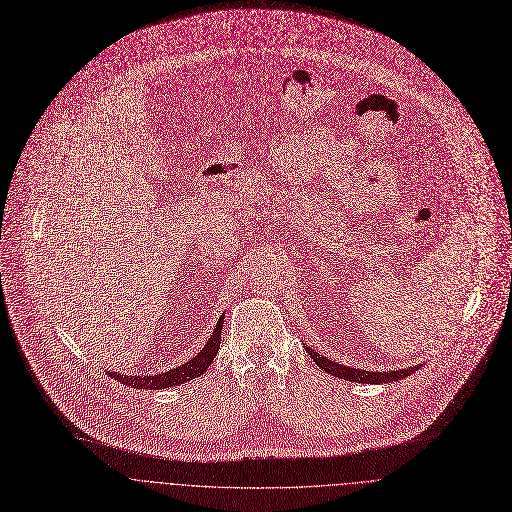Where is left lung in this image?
I'll return each mask as SVG.
<instances>
[{
    "mask_svg": "<svg viewBox=\"0 0 512 512\" xmlns=\"http://www.w3.org/2000/svg\"><path fill=\"white\" fill-rule=\"evenodd\" d=\"M306 353L311 355V359L327 373L341 377L345 381H355V383H391V381H399L407 375H412L414 371L420 369V365L410 367V369H395V371H363V369H353V367H345L341 363H335L323 355H319L315 349L306 347Z\"/></svg>",
    "mask_w": 512,
    "mask_h": 512,
    "instance_id": "left-lung-1",
    "label": "left lung"
}]
</instances>
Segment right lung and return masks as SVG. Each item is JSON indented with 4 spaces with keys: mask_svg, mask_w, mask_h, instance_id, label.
<instances>
[{
    "mask_svg": "<svg viewBox=\"0 0 512 512\" xmlns=\"http://www.w3.org/2000/svg\"><path fill=\"white\" fill-rule=\"evenodd\" d=\"M222 327H224V313L218 319V325H216L210 341L203 345V349L195 357H191L185 365H179L175 369H169V371L157 373V375H121L115 371H107V373H109V377H115V381H121L135 389H165V387H175L179 383H187V381L199 377L214 363V357L218 355L220 341H222Z\"/></svg>",
    "mask_w": 512,
    "mask_h": 512,
    "instance_id": "1",
    "label": "right lung"
}]
</instances>
